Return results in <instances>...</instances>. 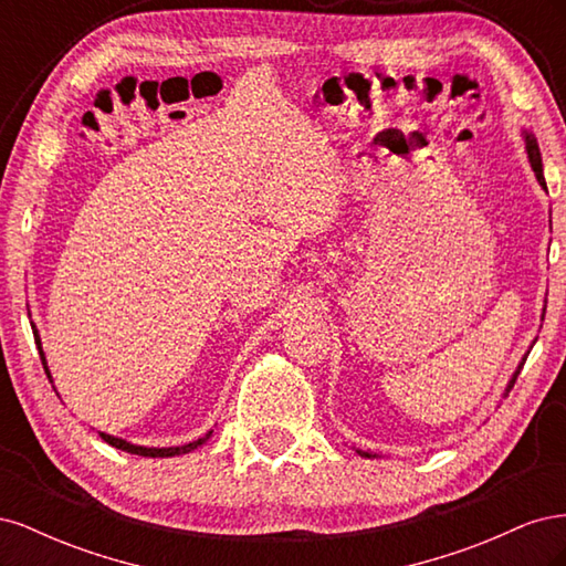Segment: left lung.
Masks as SVG:
<instances>
[{"instance_id": "left-lung-1", "label": "left lung", "mask_w": 566, "mask_h": 566, "mask_svg": "<svg viewBox=\"0 0 566 566\" xmlns=\"http://www.w3.org/2000/svg\"><path fill=\"white\" fill-rule=\"evenodd\" d=\"M524 144H526V153H528V163H531V169H534V175H536V179H538V184L545 188L547 191V186H545V177H543V163H541V148H538V142H536V136L531 134V132H526L524 129ZM524 361H526V354H524V358H522V364L517 366V370H515V375H512L510 378V382H507V387H505V394L515 387V382H517V375L522 373V366H524ZM358 455H364V458H375L373 453H366V451H356Z\"/></svg>"}]
</instances>
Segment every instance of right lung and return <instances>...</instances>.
<instances>
[{
    "label": "right lung",
    "mask_w": 566,
    "mask_h": 566,
    "mask_svg": "<svg viewBox=\"0 0 566 566\" xmlns=\"http://www.w3.org/2000/svg\"><path fill=\"white\" fill-rule=\"evenodd\" d=\"M32 335H35V345H38V349H40V358H42V366H44L46 378H49V382H54V380H51V373H49V366H46V356H44V352H42V339H40V333H38L35 325H32ZM98 437L104 439L106 443H111V447H115V449H119V451L134 453V455H144V458H172V455H184V453H191L193 449L202 447V443L212 437V430H210L208 434H205V437H200V439L191 441V443H184V447H169V449L136 447V443H129V441L119 439V437H111V434H106V432H98Z\"/></svg>",
    "instance_id": "obj_1"
}]
</instances>
